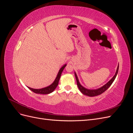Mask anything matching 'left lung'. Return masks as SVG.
Listing matches in <instances>:
<instances>
[{
  "mask_svg": "<svg viewBox=\"0 0 133 133\" xmlns=\"http://www.w3.org/2000/svg\"><path fill=\"white\" fill-rule=\"evenodd\" d=\"M118 69H119V66H118L117 68V69H116V73L114 75V76L112 77V78L110 80L109 82H108L105 85H104V86H103L102 87L99 88L98 89H95V90H89V89H87L86 88H84L83 86H82L80 85V84L79 82V80L78 79L77 77V75H76V73H75V78L76 80V83H77V85L79 88V89L80 90V91H81L82 93L84 95H86L88 96H97L99 95L102 94V93L105 91V90H107L110 87V86L111 85V84L113 83L114 80H115L116 75L118 74Z\"/></svg>",
  "mask_w": 133,
  "mask_h": 133,
  "instance_id": "left-lung-1",
  "label": "left lung"
}]
</instances>
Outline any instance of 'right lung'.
<instances>
[{
	"instance_id": "obj_1",
	"label": "right lung",
	"mask_w": 133,
	"mask_h": 133,
	"mask_svg": "<svg viewBox=\"0 0 133 133\" xmlns=\"http://www.w3.org/2000/svg\"><path fill=\"white\" fill-rule=\"evenodd\" d=\"M66 65H64V66H63L61 69H60L59 71V73L57 75V78H55V80H54V82L52 83L50 85L48 86L46 88H42V89H33V88H31L30 87H28V88L30 90H31L32 91H33L35 93H37V94H49L50 92H53L57 87L58 85V83L59 81V79L60 76H61L62 75V73L63 72L64 68L65 67Z\"/></svg>"
}]
</instances>
